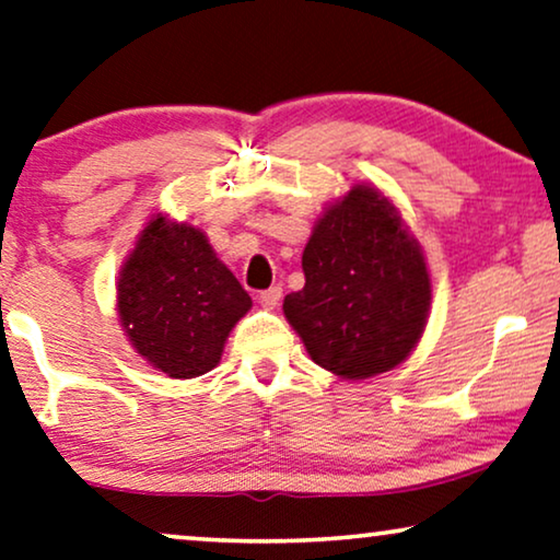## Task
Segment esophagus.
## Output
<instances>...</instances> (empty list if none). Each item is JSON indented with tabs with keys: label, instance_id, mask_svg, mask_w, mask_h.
<instances>
[{
	"label": "esophagus",
	"instance_id": "esophagus-1",
	"mask_svg": "<svg viewBox=\"0 0 560 560\" xmlns=\"http://www.w3.org/2000/svg\"><path fill=\"white\" fill-rule=\"evenodd\" d=\"M258 302H261L264 310H273L281 302V287H271L258 294Z\"/></svg>",
	"mask_w": 560,
	"mask_h": 560
}]
</instances>
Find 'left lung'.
I'll use <instances>...</instances> for the list:
<instances>
[{"label":"left lung","instance_id":"1","mask_svg":"<svg viewBox=\"0 0 560 560\" xmlns=\"http://www.w3.org/2000/svg\"><path fill=\"white\" fill-rule=\"evenodd\" d=\"M304 287L283 314L312 360L362 381L404 362L427 327L431 279L393 205L355 185L329 205L302 256Z\"/></svg>","mask_w":560,"mask_h":560}]
</instances>
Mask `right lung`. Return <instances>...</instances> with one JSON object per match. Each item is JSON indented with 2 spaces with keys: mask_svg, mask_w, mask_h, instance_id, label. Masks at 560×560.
Here are the masks:
<instances>
[{
  "mask_svg": "<svg viewBox=\"0 0 560 560\" xmlns=\"http://www.w3.org/2000/svg\"><path fill=\"white\" fill-rule=\"evenodd\" d=\"M119 319L129 342L170 377L218 365L223 345L250 310L248 291L187 223L154 218L119 277Z\"/></svg>",
  "mask_w": 560,
  "mask_h": 560,
  "instance_id": "1",
  "label": "right lung"
}]
</instances>
